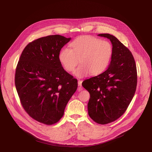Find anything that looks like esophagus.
Masks as SVG:
<instances>
[{"label":"esophagus","instance_id":"1","mask_svg":"<svg viewBox=\"0 0 152 152\" xmlns=\"http://www.w3.org/2000/svg\"><path fill=\"white\" fill-rule=\"evenodd\" d=\"M77 83H78V85L80 86V88H78V91H81L82 90V80H78V81H77Z\"/></svg>","mask_w":152,"mask_h":152}]
</instances>
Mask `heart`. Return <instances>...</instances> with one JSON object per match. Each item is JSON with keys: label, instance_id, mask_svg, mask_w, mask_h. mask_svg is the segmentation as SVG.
<instances>
[{"label": "heart", "instance_id": "b5f03b06", "mask_svg": "<svg viewBox=\"0 0 152 152\" xmlns=\"http://www.w3.org/2000/svg\"><path fill=\"white\" fill-rule=\"evenodd\" d=\"M72 49L63 48L59 52V59L64 69L72 72L79 60L80 64L75 70L79 77L97 75L103 72L109 65L113 48L110 43L93 37H82L75 39L71 44Z\"/></svg>", "mask_w": 152, "mask_h": 152}]
</instances>
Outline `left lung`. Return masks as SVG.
<instances>
[{
	"label": "left lung",
	"instance_id": "1",
	"mask_svg": "<svg viewBox=\"0 0 152 152\" xmlns=\"http://www.w3.org/2000/svg\"><path fill=\"white\" fill-rule=\"evenodd\" d=\"M113 45L111 61L102 74L85 80L82 85L90 93L88 111L96 123L106 124L120 118L132 101L137 85V71L131 52L115 37L100 34Z\"/></svg>",
	"mask_w": 152,
	"mask_h": 152
}]
</instances>
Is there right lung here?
I'll return each instance as SVG.
<instances>
[{
	"instance_id": "obj_1",
	"label": "right lung",
	"mask_w": 152,
	"mask_h": 152,
	"mask_svg": "<svg viewBox=\"0 0 152 152\" xmlns=\"http://www.w3.org/2000/svg\"><path fill=\"white\" fill-rule=\"evenodd\" d=\"M71 39L59 35L37 39L25 47L18 62L15 85L28 114L46 125L58 122L77 88V80L65 71L59 59Z\"/></svg>"
}]
</instances>
